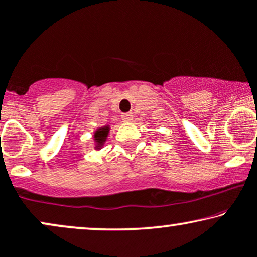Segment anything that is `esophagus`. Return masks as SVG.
<instances>
[{
  "instance_id": "1",
  "label": "esophagus",
  "mask_w": 257,
  "mask_h": 257,
  "mask_svg": "<svg viewBox=\"0 0 257 257\" xmlns=\"http://www.w3.org/2000/svg\"><path fill=\"white\" fill-rule=\"evenodd\" d=\"M122 121L123 122H132L133 121V113H123L122 115Z\"/></svg>"
}]
</instances>
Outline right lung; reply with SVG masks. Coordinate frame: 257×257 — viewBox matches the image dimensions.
<instances>
[{"label": "right lung", "mask_w": 257, "mask_h": 257, "mask_svg": "<svg viewBox=\"0 0 257 257\" xmlns=\"http://www.w3.org/2000/svg\"><path fill=\"white\" fill-rule=\"evenodd\" d=\"M110 129H111V125L105 124L103 126H98L92 134V145L93 149L95 151H100L103 147H104L106 140H108Z\"/></svg>", "instance_id": "add662e5"}]
</instances>
